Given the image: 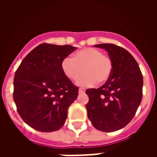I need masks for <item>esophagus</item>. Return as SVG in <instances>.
I'll return each instance as SVG.
<instances>
[{
  "label": "esophagus",
  "instance_id": "34e87169",
  "mask_svg": "<svg viewBox=\"0 0 157 157\" xmlns=\"http://www.w3.org/2000/svg\"><path fill=\"white\" fill-rule=\"evenodd\" d=\"M85 89L84 88H80L79 89V93H84L85 92Z\"/></svg>",
  "mask_w": 157,
  "mask_h": 157
}]
</instances>
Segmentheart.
Masks as SVG:
<instances>
[{
  "label": "heart",
  "instance_id": "obj_1",
  "mask_svg": "<svg viewBox=\"0 0 157 157\" xmlns=\"http://www.w3.org/2000/svg\"><path fill=\"white\" fill-rule=\"evenodd\" d=\"M62 71L71 81L81 76L76 84L82 86H93L98 82L105 83L112 74L111 59L102 55L101 50L95 48H85L75 52L71 57H65L61 63Z\"/></svg>",
  "mask_w": 157,
  "mask_h": 157
}]
</instances>
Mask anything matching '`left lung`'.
Listing matches in <instances>:
<instances>
[{
	"label": "left lung",
	"instance_id": "8db88e82",
	"mask_svg": "<svg viewBox=\"0 0 157 157\" xmlns=\"http://www.w3.org/2000/svg\"><path fill=\"white\" fill-rule=\"evenodd\" d=\"M108 51L113 63L110 78L101 87L87 89V117L97 129L113 132L134 118L141 102L143 76L135 58L113 44L94 45Z\"/></svg>",
	"mask_w": 157,
	"mask_h": 157
}]
</instances>
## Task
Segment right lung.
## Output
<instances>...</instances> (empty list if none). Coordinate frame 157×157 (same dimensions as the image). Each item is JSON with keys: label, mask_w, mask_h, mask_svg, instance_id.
Wrapping results in <instances>:
<instances>
[{"label": "right lung", "mask_w": 157, "mask_h": 157, "mask_svg": "<svg viewBox=\"0 0 157 157\" xmlns=\"http://www.w3.org/2000/svg\"><path fill=\"white\" fill-rule=\"evenodd\" d=\"M77 48L42 44L23 59L14 76L13 99L19 115L41 132L58 130L77 98L78 87L62 71V60Z\"/></svg>", "instance_id": "obj_1"}]
</instances>
